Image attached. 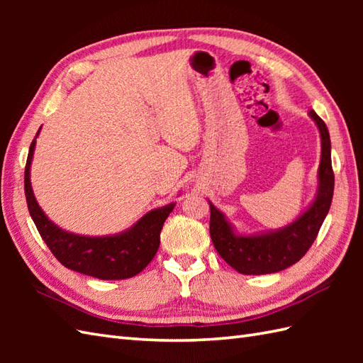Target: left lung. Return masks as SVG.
I'll list each match as a JSON object with an SVG mask.
<instances>
[{
    "label": "left lung",
    "instance_id": "obj_1",
    "mask_svg": "<svg viewBox=\"0 0 363 363\" xmlns=\"http://www.w3.org/2000/svg\"><path fill=\"white\" fill-rule=\"evenodd\" d=\"M321 135L318 191L301 217L282 229L257 235H237L233 226L211 201V238L215 250L242 274H268L289 268L309 251L330 209L334 195V172L330 162L329 130L317 113L309 112Z\"/></svg>",
    "mask_w": 363,
    "mask_h": 363
}]
</instances>
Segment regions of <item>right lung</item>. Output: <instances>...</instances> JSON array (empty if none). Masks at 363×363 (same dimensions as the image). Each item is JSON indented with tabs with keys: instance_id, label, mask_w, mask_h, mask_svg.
<instances>
[{
	"instance_id": "1",
	"label": "right lung",
	"mask_w": 363,
	"mask_h": 363,
	"mask_svg": "<svg viewBox=\"0 0 363 363\" xmlns=\"http://www.w3.org/2000/svg\"><path fill=\"white\" fill-rule=\"evenodd\" d=\"M38 133L29 146L25 168V195L30 218L35 223L37 230L54 257L73 272L104 281L128 279L140 273L156 256L160 245L162 226L169 212L174 209V203L148 212L133 228L115 235L87 237L62 230L46 217L35 201L30 187L29 169Z\"/></svg>"
}]
</instances>
